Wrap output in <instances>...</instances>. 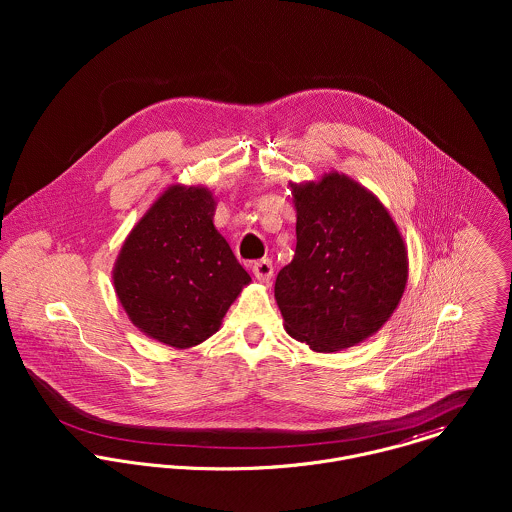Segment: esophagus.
<instances>
[{
	"mask_svg": "<svg viewBox=\"0 0 512 512\" xmlns=\"http://www.w3.org/2000/svg\"><path fill=\"white\" fill-rule=\"evenodd\" d=\"M252 272H254L258 282L268 284L272 280V276H274V266H272L270 260H258V262L252 264Z\"/></svg>",
	"mask_w": 512,
	"mask_h": 512,
	"instance_id": "obj_1",
	"label": "esophagus"
}]
</instances>
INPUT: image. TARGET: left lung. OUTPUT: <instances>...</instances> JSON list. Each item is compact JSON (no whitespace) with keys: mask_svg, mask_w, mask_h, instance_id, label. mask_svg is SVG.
<instances>
[{"mask_svg":"<svg viewBox=\"0 0 512 512\" xmlns=\"http://www.w3.org/2000/svg\"><path fill=\"white\" fill-rule=\"evenodd\" d=\"M295 256L274 295L293 339L335 353L372 337L408 284V250L380 199L345 173L290 183Z\"/></svg>","mask_w":512,"mask_h":512,"instance_id":"8db88e82","label":"left lung"}]
</instances>
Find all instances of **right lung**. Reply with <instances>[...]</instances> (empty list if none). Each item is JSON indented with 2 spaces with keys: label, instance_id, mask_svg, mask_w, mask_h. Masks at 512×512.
<instances>
[{
  "label": "right lung",
  "instance_id": "1",
  "mask_svg": "<svg viewBox=\"0 0 512 512\" xmlns=\"http://www.w3.org/2000/svg\"><path fill=\"white\" fill-rule=\"evenodd\" d=\"M217 201L203 185H169L134 224L112 270L128 319L175 349L201 345L252 282L215 226Z\"/></svg>",
  "mask_w": 512,
  "mask_h": 512
}]
</instances>
